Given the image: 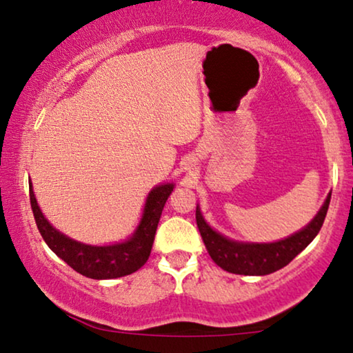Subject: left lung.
<instances>
[{
  "instance_id": "1",
  "label": "left lung",
  "mask_w": 353,
  "mask_h": 353,
  "mask_svg": "<svg viewBox=\"0 0 353 353\" xmlns=\"http://www.w3.org/2000/svg\"><path fill=\"white\" fill-rule=\"evenodd\" d=\"M330 201L331 192L310 223L299 230L297 233L274 241V243H243V241L226 238L207 223L201 214L199 205L196 207V221L207 252L220 268L234 274L263 276V274H270L286 267L315 239L325 221Z\"/></svg>"
}]
</instances>
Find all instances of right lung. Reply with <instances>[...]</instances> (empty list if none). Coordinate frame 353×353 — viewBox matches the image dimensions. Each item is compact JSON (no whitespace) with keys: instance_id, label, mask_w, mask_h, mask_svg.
Here are the masks:
<instances>
[{"instance_id":"add662e5","label":"right lung","mask_w":353,"mask_h":353,"mask_svg":"<svg viewBox=\"0 0 353 353\" xmlns=\"http://www.w3.org/2000/svg\"><path fill=\"white\" fill-rule=\"evenodd\" d=\"M30 204L35 216L38 231L57 257L75 270L77 273L93 279H114L132 274L148 262L151 254L154 236L161 220L163 205L172 194L175 183H162L154 186L144 202L141 220L128 239L109 245H91L80 243L56 230L38 207L37 197L33 194L32 181Z\"/></svg>"}]
</instances>
